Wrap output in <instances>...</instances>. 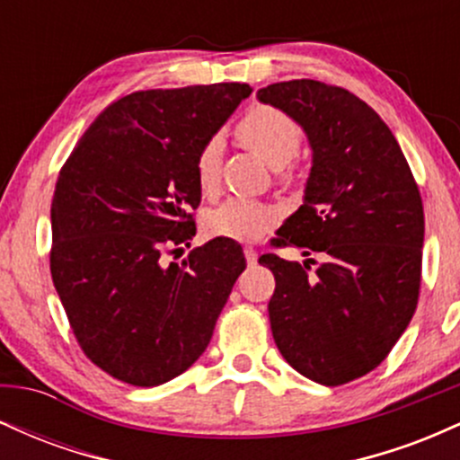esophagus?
Returning <instances> with one entry per match:
<instances>
[{"mask_svg":"<svg viewBox=\"0 0 460 460\" xmlns=\"http://www.w3.org/2000/svg\"><path fill=\"white\" fill-rule=\"evenodd\" d=\"M244 257H246L248 266H255L257 263V251L252 246H244Z\"/></svg>","mask_w":460,"mask_h":460,"instance_id":"34e87169","label":"esophagus"}]
</instances>
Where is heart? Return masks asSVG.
<instances>
[{"mask_svg": "<svg viewBox=\"0 0 460 460\" xmlns=\"http://www.w3.org/2000/svg\"><path fill=\"white\" fill-rule=\"evenodd\" d=\"M237 138L246 149L261 157L274 168H281L298 153L300 128L296 120L272 105H252L235 128ZM220 162H223V138L218 134L205 140L197 155V181L203 192L218 186ZM279 220L277 208L255 199L231 197L205 216L209 235L226 240L251 242L270 231Z\"/></svg>", "mask_w": 460, "mask_h": 460, "instance_id": "b5f03b06", "label": "heart"}]
</instances>
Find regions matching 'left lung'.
Segmentation results:
<instances>
[{
    "label": "left lung",
    "mask_w": 460,
    "mask_h": 460,
    "mask_svg": "<svg viewBox=\"0 0 460 460\" xmlns=\"http://www.w3.org/2000/svg\"><path fill=\"white\" fill-rule=\"evenodd\" d=\"M257 97L303 125L314 149L305 203L272 246L322 257H260L277 281L268 303L274 344L303 376L337 387L381 366L413 318L424 246L420 188L392 129L346 88L292 79Z\"/></svg>",
    "instance_id": "left-lung-1"
}]
</instances>
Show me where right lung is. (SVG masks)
Here are the masks:
<instances>
[{
  "label": "right lung",
  "mask_w": 460,
  "mask_h": 460,
  "mask_svg": "<svg viewBox=\"0 0 460 460\" xmlns=\"http://www.w3.org/2000/svg\"><path fill=\"white\" fill-rule=\"evenodd\" d=\"M252 93L248 84L138 91L103 110L62 166L49 268L79 348L134 387L168 383L203 355L242 246L214 237L188 260L200 203L197 155Z\"/></svg>",
  "instance_id": "add662e5"
}]
</instances>
